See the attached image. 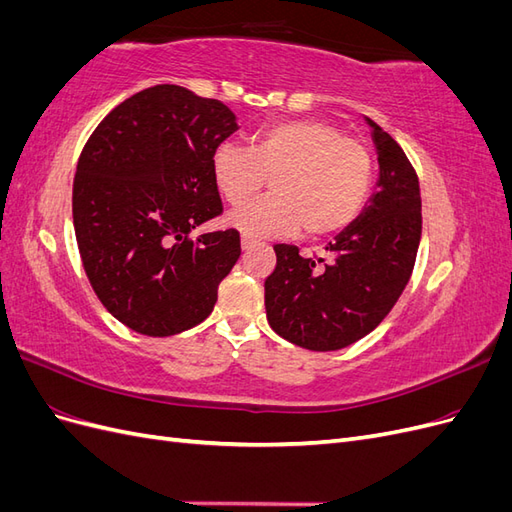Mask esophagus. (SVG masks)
I'll list each match as a JSON object with an SVG mask.
<instances>
[{"label": "esophagus", "mask_w": 512, "mask_h": 512, "mask_svg": "<svg viewBox=\"0 0 512 512\" xmlns=\"http://www.w3.org/2000/svg\"><path fill=\"white\" fill-rule=\"evenodd\" d=\"M252 245H256V239L247 237V235H243V237H241V247H243V250H250Z\"/></svg>", "instance_id": "34e87169"}]
</instances>
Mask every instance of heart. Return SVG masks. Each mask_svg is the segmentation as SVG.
I'll use <instances>...</instances> for the list:
<instances>
[{
	"label": "heart",
	"mask_w": 512,
	"mask_h": 512,
	"mask_svg": "<svg viewBox=\"0 0 512 512\" xmlns=\"http://www.w3.org/2000/svg\"><path fill=\"white\" fill-rule=\"evenodd\" d=\"M213 179L230 205H242L274 175L265 199L232 211L228 222L247 237H307L346 228L361 213L374 181V160L359 138L327 119H286L262 126L252 147L222 143L211 158Z\"/></svg>",
	"instance_id": "obj_1"
}]
</instances>
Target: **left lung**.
Instances as JSON below:
<instances>
[{"label": "left lung", "instance_id": "8db88e82", "mask_svg": "<svg viewBox=\"0 0 512 512\" xmlns=\"http://www.w3.org/2000/svg\"><path fill=\"white\" fill-rule=\"evenodd\" d=\"M378 153V192L324 250L303 258L277 243L265 280L271 329L307 350L346 348L374 331L404 292L421 243V188L416 170L391 134L367 119Z\"/></svg>", "mask_w": 512, "mask_h": 512}]
</instances>
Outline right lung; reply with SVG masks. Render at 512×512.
<instances>
[{"mask_svg": "<svg viewBox=\"0 0 512 512\" xmlns=\"http://www.w3.org/2000/svg\"><path fill=\"white\" fill-rule=\"evenodd\" d=\"M237 130L213 98L179 85L108 113L76 164L72 220L89 284L132 331L168 337L203 322L241 256L239 230L190 237L222 213L211 158Z\"/></svg>", "mask_w": 512, "mask_h": 512, "instance_id": "right-lung-1", "label": "right lung"}]
</instances>
